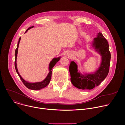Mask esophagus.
I'll list each match as a JSON object with an SVG mask.
<instances>
[{"instance_id":"obj_1","label":"esophagus","mask_w":125,"mask_h":125,"mask_svg":"<svg viewBox=\"0 0 125 125\" xmlns=\"http://www.w3.org/2000/svg\"><path fill=\"white\" fill-rule=\"evenodd\" d=\"M67 56H68V58L71 57L72 56V52H68L67 53Z\"/></svg>"}]
</instances>
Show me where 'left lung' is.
Segmentation results:
<instances>
[{
    "instance_id": "8db88e82",
    "label": "left lung",
    "mask_w": 125,
    "mask_h": 125,
    "mask_svg": "<svg viewBox=\"0 0 125 125\" xmlns=\"http://www.w3.org/2000/svg\"><path fill=\"white\" fill-rule=\"evenodd\" d=\"M92 46L101 56L100 65L95 72L83 74L80 71L78 72L77 65L73 61L71 62L69 66L71 82L74 86L80 89L90 90L99 86L109 72L111 54L108 43L102 33L97 34V37L92 41Z\"/></svg>"
}]
</instances>
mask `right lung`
<instances>
[{
	"mask_svg": "<svg viewBox=\"0 0 125 125\" xmlns=\"http://www.w3.org/2000/svg\"><path fill=\"white\" fill-rule=\"evenodd\" d=\"M33 27H34V26H31V27H29L26 30V31H25V33L27 32L28 30L33 28ZM21 38L20 37L19 38V40L17 48L16 49L15 53V69H16V72H17V73L18 74L20 79H21V80L23 82V83L24 84V85L28 89L33 90H40V89H42L43 88L46 87L47 85H48V84H49V83L51 81V77H52V69L55 66V65L58 62V61H59V60L61 58V57L60 56V57H57V58H56V57L54 58L50 62V63L49 64V73H48L46 77L43 81H40V82H28V81L25 80L21 76L20 74L18 72L17 66V54H18V48H19V44H20V42L21 41Z\"/></svg>",
	"mask_w": 125,
	"mask_h": 125,
	"instance_id": "add662e5",
	"label": "right lung"
}]
</instances>
